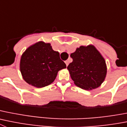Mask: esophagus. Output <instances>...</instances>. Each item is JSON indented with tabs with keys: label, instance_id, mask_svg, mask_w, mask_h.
Here are the masks:
<instances>
[{
	"label": "esophagus",
	"instance_id": "obj_1",
	"mask_svg": "<svg viewBox=\"0 0 127 127\" xmlns=\"http://www.w3.org/2000/svg\"><path fill=\"white\" fill-rule=\"evenodd\" d=\"M65 63L66 65H67V66H68V60H66V61H65Z\"/></svg>",
	"mask_w": 127,
	"mask_h": 127
}]
</instances>
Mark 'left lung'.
I'll return each instance as SVG.
<instances>
[{
    "mask_svg": "<svg viewBox=\"0 0 127 127\" xmlns=\"http://www.w3.org/2000/svg\"><path fill=\"white\" fill-rule=\"evenodd\" d=\"M70 57L73 61L67 69L77 86L91 90L101 86L105 79L107 67L104 59L95 46H81Z\"/></svg>",
    "mask_w": 127,
    "mask_h": 127,
    "instance_id": "1",
    "label": "left lung"
}]
</instances>
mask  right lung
I'll return each mask as SVG.
<instances>
[{"instance_id":"obj_1","label":"right lung","mask_w":127,"mask_h":127,"mask_svg":"<svg viewBox=\"0 0 127 127\" xmlns=\"http://www.w3.org/2000/svg\"><path fill=\"white\" fill-rule=\"evenodd\" d=\"M66 68L60 54L52 49L50 43L39 41L23 53L20 70L26 82L36 88L48 86L55 79L58 72Z\"/></svg>"}]
</instances>
